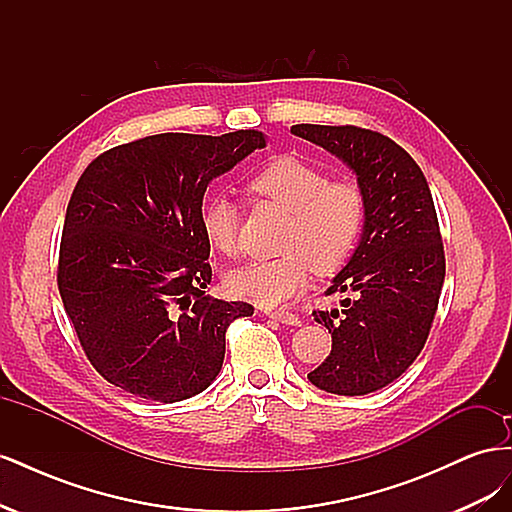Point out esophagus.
Wrapping results in <instances>:
<instances>
[{"label":"esophagus","instance_id":"34e87169","mask_svg":"<svg viewBox=\"0 0 512 512\" xmlns=\"http://www.w3.org/2000/svg\"><path fill=\"white\" fill-rule=\"evenodd\" d=\"M269 318H275L280 320L282 324H292V327H297V324H301V318L297 314L292 312H284V309H267L265 312Z\"/></svg>","mask_w":512,"mask_h":512}]
</instances>
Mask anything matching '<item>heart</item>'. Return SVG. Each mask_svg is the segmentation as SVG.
I'll return each mask as SVG.
<instances>
[{
	"mask_svg": "<svg viewBox=\"0 0 512 512\" xmlns=\"http://www.w3.org/2000/svg\"><path fill=\"white\" fill-rule=\"evenodd\" d=\"M250 190L288 211L290 222L282 243L286 254L245 262L226 275V288L239 299L265 307L282 305L307 286L312 269L337 271L359 243L365 200L352 181H327L316 166L277 158L252 177ZM200 226L215 250L235 254L239 213L228 196L205 200Z\"/></svg>",
	"mask_w": 512,
	"mask_h": 512,
	"instance_id": "b5f03b06",
	"label": "heart"
}]
</instances>
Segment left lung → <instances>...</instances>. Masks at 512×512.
Listing matches in <instances>:
<instances>
[{"instance_id": "8db88e82", "label": "left lung", "mask_w": 512, "mask_h": 512, "mask_svg": "<svg viewBox=\"0 0 512 512\" xmlns=\"http://www.w3.org/2000/svg\"><path fill=\"white\" fill-rule=\"evenodd\" d=\"M290 132L342 160L365 200L361 241L327 290L350 299L314 312L333 346L307 378L333 395L374 393L421 354L438 309L446 262L429 185L410 153L380 132L314 123Z\"/></svg>"}]
</instances>
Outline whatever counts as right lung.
Listing matches in <instances>:
<instances>
[{
	"label": "right lung",
	"mask_w": 512,
	"mask_h": 512,
	"mask_svg": "<svg viewBox=\"0 0 512 512\" xmlns=\"http://www.w3.org/2000/svg\"><path fill=\"white\" fill-rule=\"evenodd\" d=\"M265 134L166 132L104 151L70 196L57 286L89 363L126 393L175 404L220 374L226 329L252 316L213 299L200 226L207 185Z\"/></svg>",
	"instance_id": "right-lung-1"
}]
</instances>
